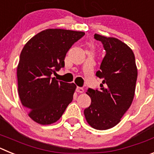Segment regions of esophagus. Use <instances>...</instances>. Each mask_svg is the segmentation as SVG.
<instances>
[{
    "label": "esophagus",
    "mask_w": 154,
    "mask_h": 154,
    "mask_svg": "<svg viewBox=\"0 0 154 154\" xmlns=\"http://www.w3.org/2000/svg\"><path fill=\"white\" fill-rule=\"evenodd\" d=\"M76 92H79V93H82L84 92L83 88H82V87H77L76 88Z\"/></svg>",
    "instance_id": "1"
}]
</instances>
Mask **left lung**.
I'll use <instances>...</instances> for the list:
<instances>
[{
	"label": "left lung",
	"mask_w": 154,
	"mask_h": 154,
	"mask_svg": "<svg viewBox=\"0 0 154 154\" xmlns=\"http://www.w3.org/2000/svg\"><path fill=\"white\" fill-rule=\"evenodd\" d=\"M106 55L96 76L102 79L100 89H89L91 105L84 110L87 123L99 130H108L120 122L135 94L137 68L135 56L127 45L115 38L95 34Z\"/></svg>",
	"instance_id": "8db88e82"
}]
</instances>
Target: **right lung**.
Instances as JSON below:
<instances>
[{"label":"right lung","instance_id":"obj_1","mask_svg":"<svg viewBox=\"0 0 154 154\" xmlns=\"http://www.w3.org/2000/svg\"><path fill=\"white\" fill-rule=\"evenodd\" d=\"M84 35L82 31L46 29L23 48L17 69L18 94L36 123H55L72 101L76 85L58 81L51 75L64 68L66 53Z\"/></svg>","mask_w":154,"mask_h":154}]
</instances>
